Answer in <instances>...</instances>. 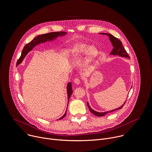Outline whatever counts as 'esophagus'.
<instances>
[{"mask_svg": "<svg viewBox=\"0 0 152 152\" xmlns=\"http://www.w3.org/2000/svg\"><path fill=\"white\" fill-rule=\"evenodd\" d=\"M74 83H75V84H79L80 83V80L79 78H75V79H74Z\"/></svg>", "mask_w": 152, "mask_h": 152, "instance_id": "obj_1", "label": "esophagus"}]
</instances>
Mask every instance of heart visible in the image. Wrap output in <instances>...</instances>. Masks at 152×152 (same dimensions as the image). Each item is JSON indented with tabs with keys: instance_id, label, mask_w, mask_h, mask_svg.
Masks as SVG:
<instances>
[{
	"instance_id": "b5f03b06",
	"label": "heart",
	"mask_w": 152,
	"mask_h": 152,
	"mask_svg": "<svg viewBox=\"0 0 152 152\" xmlns=\"http://www.w3.org/2000/svg\"><path fill=\"white\" fill-rule=\"evenodd\" d=\"M85 52H86L85 62L86 64H90L94 61L98 54V50L94 46L90 47L88 48L87 44L80 43L71 48L69 54L73 61H77L83 56Z\"/></svg>"
}]
</instances>
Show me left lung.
<instances>
[{
	"label": "left lung",
	"instance_id": "8db88e82",
	"mask_svg": "<svg viewBox=\"0 0 152 152\" xmlns=\"http://www.w3.org/2000/svg\"><path fill=\"white\" fill-rule=\"evenodd\" d=\"M101 34H104V35H107L110 38V41L112 42V44L113 45V50L111 51V53H110L111 54H113V55H118V56H120L122 57H127V58H130V57L129 56L128 53L126 52V51L125 50V48L123 47L122 45V42L120 41V40H119L118 38H115V37L113 36L111 34H104V33H101ZM125 102L120 107L118 108H116V109H114L112 111H107V112H104V113H99V112H96L94 110H93L92 108H90V105H88V102H87V106H88V108H89V110L90 111L93 113L94 115H96V116H99V117H102V116H104L105 114H107L108 113H110V112H113V111H114L117 110H119V109H121L122 108L124 105H125Z\"/></svg>",
	"mask_w": 152,
	"mask_h": 152
}]
</instances>
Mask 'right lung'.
I'll use <instances>...</instances> for the list:
<instances>
[{
  "label": "right lung",
  "instance_id": "obj_1",
  "mask_svg": "<svg viewBox=\"0 0 152 152\" xmlns=\"http://www.w3.org/2000/svg\"><path fill=\"white\" fill-rule=\"evenodd\" d=\"M66 33L65 32H50L41 35H38L37 37H35L31 42H28L27 44L23 48V50L22 51L20 57L18 58L17 62V65L20 64L22 61L23 58L25 57L26 54L29 52L30 50H31L36 45L41 43V42H44L45 41H47L48 40H52L55 39L56 37L58 36H62L65 35ZM67 92H68V101L69 100V98L71 97V94H72V84L71 83H69L67 86ZM66 114V111L65 113V114L59 118V120L62 119Z\"/></svg>",
  "mask_w": 152,
  "mask_h": 152
}]
</instances>
